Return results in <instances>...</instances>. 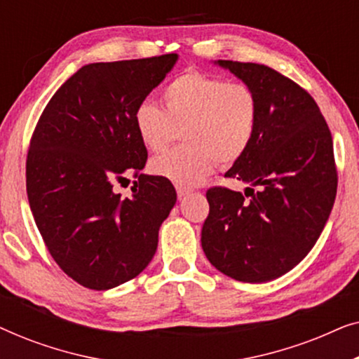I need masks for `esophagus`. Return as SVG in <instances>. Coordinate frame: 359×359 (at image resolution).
Segmentation results:
<instances>
[{
    "label": "esophagus",
    "instance_id": "obj_1",
    "mask_svg": "<svg viewBox=\"0 0 359 359\" xmlns=\"http://www.w3.org/2000/svg\"><path fill=\"white\" fill-rule=\"evenodd\" d=\"M176 193H178V199L181 201V199H184L186 196L191 193V191L186 189V188H180V186H178V188H176Z\"/></svg>",
    "mask_w": 359,
    "mask_h": 359
}]
</instances>
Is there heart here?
Listing matches in <instances>:
<instances>
[{
	"label": "heart",
	"instance_id": "obj_1",
	"mask_svg": "<svg viewBox=\"0 0 359 359\" xmlns=\"http://www.w3.org/2000/svg\"><path fill=\"white\" fill-rule=\"evenodd\" d=\"M165 109L144 101L134 112L142 145L161 154L183 130V149L151 160L150 173L193 188L212 173L215 161L232 165L252 147L259 124V102L252 88L189 70L163 91Z\"/></svg>",
	"mask_w": 359,
	"mask_h": 359
}]
</instances>
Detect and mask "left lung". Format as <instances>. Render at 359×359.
<instances>
[{
  "mask_svg": "<svg viewBox=\"0 0 359 359\" xmlns=\"http://www.w3.org/2000/svg\"><path fill=\"white\" fill-rule=\"evenodd\" d=\"M214 63L255 91L259 124L252 147L225 173L248 184L250 199L209 189L201 245L220 273L266 283L301 263L325 227L337 196L332 134L312 96L281 73L258 63Z\"/></svg>",
  "mask_w": 359,
  "mask_h": 359,
  "instance_id": "obj_1",
  "label": "left lung"
}]
</instances>
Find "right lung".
<instances>
[{"label": "right lung", "mask_w": 359, "mask_h": 359, "mask_svg": "<svg viewBox=\"0 0 359 359\" xmlns=\"http://www.w3.org/2000/svg\"><path fill=\"white\" fill-rule=\"evenodd\" d=\"M176 62L166 53L81 67L37 122L26 163L29 205L53 259L81 286L107 291L130 281L158 247L173 184L140 173L124 200L114 184L145 166L134 112Z\"/></svg>", "instance_id": "add662e5"}]
</instances>
